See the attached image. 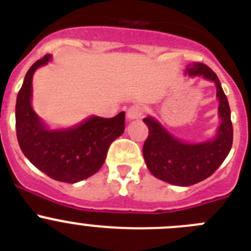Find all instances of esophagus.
I'll use <instances>...</instances> for the list:
<instances>
[{"label": "esophagus", "instance_id": "1", "mask_svg": "<svg viewBox=\"0 0 251 251\" xmlns=\"http://www.w3.org/2000/svg\"><path fill=\"white\" fill-rule=\"evenodd\" d=\"M142 112H144V110H142L141 106H137V105L131 106L130 109L127 110V119L128 120H136V119H140L142 116Z\"/></svg>", "mask_w": 251, "mask_h": 251}]
</instances>
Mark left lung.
I'll list each match as a JSON object with an SVG mask.
<instances>
[{
  "instance_id": "1",
  "label": "left lung",
  "mask_w": 251,
  "mask_h": 251,
  "mask_svg": "<svg viewBox=\"0 0 251 251\" xmlns=\"http://www.w3.org/2000/svg\"><path fill=\"white\" fill-rule=\"evenodd\" d=\"M186 73L191 76H203L217 86L218 114L222 119L217 135L210 141L188 144L173 136L156 119L147 116L144 123L149 126V136L142 149L147 168L156 178L183 187L212 176L226 160L233 145L230 107L217 74L203 63H193Z\"/></svg>"
}]
</instances>
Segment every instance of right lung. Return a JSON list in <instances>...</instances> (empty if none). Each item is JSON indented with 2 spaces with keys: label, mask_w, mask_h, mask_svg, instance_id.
Listing matches in <instances>:
<instances>
[{
  "label": "right lung",
  "mask_w": 251,
  "mask_h": 251,
  "mask_svg": "<svg viewBox=\"0 0 251 251\" xmlns=\"http://www.w3.org/2000/svg\"><path fill=\"white\" fill-rule=\"evenodd\" d=\"M50 55L37 60L27 72L16 102V132L23 154L48 177L65 183H76L95 175L104 165L107 150L125 130V112L114 118L91 116L64 130H49L34 112L32 79Z\"/></svg>",
  "instance_id": "add662e5"
}]
</instances>
